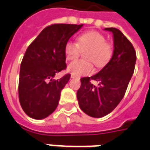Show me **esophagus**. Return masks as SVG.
<instances>
[{
  "label": "esophagus",
  "mask_w": 150,
  "mask_h": 150,
  "mask_svg": "<svg viewBox=\"0 0 150 150\" xmlns=\"http://www.w3.org/2000/svg\"><path fill=\"white\" fill-rule=\"evenodd\" d=\"M77 76H75V75H73V74L71 75V78H77Z\"/></svg>",
  "instance_id": "obj_1"
}]
</instances>
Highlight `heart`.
I'll use <instances>...</instances> for the list:
<instances>
[{"label":"heart","mask_w":150,"mask_h":150,"mask_svg":"<svg viewBox=\"0 0 150 150\" xmlns=\"http://www.w3.org/2000/svg\"><path fill=\"white\" fill-rule=\"evenodd\" d=\"M85 58L89 60H76L69 64L68 71L75 76L87 75L93 72L91 62L97 67H103L108 63L112 55V47L106 42V38L96 31H90L81 34L77 38V42L69 41L65 44L64 54L67 60L77 59L81 50H85Z\"/></svg>","instance_id":"obj_1"}]
</instances>
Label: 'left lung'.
I'll list each match as a JSON object with an SVG mask.
<instances>
[{
    "label": "left lung",
    "instance_id": "8db88e82",
    "mask_svg": "<svg viewBox=\"0 0 150 150\" xmlns=\"http://www.w3.org/2000/svg\"><path fill=\"white\" fill-rule=\"evenodd\" d=\"M113 36V53L111 59L96 75L81 78L77 92L79 107L87 115L102 117L111 112L123 98L132 78L136 61L132 44L120 30L107 28ZM91 80L98 82L96 87Z\"/></svg>",
    "mask_w": 150,
    "mask_h": 150
}]
</instances>
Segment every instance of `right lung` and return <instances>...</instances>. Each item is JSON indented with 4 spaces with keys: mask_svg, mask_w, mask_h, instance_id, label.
<instances>
[{
    "mask_svg": "<svg viewBox=\"0 0 150 150\" xmlns=\"http://www.w3.org/2000/svg\"><path fill=\"white\" fill-rule=\"evenodd\" d=\"M83 24H52L42 30L23 58L18 81V98L25 113L41 120L56 109L62 89L70 74L54 77L66 69L64 46Z\"/></svg>",
    "mask_w": 150,
    "mask_h": 150,
    "instance_id": "right-lung-1",
    "label": "right lung"
}]
</instances>
